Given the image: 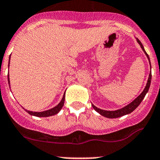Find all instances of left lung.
Here are the masks:
<instances>
[{
  "mask_svg": "<svg viewBox=\"0 0 160 160\" xmlns=\"http://www.w3.org/2000/svg\"><path fill=\"white\" fill-rule=\"evenodd\" d=\"M136 39H137L138 43L140 45V47H141V48L142 49V51H143V52L145 53V55H147V59H148V60H149L150 66H151V62H150L149 55H147V52H146L145 49H144L143 46H142L141 42H140L138 38H136ZM151 73H150L149 77H148V80H147V84H146V87L144 88L143 91L142 92L141 94L136 97L134 101H131L130 104H128V105H126V106L122 107V109H117V110H105V109H99V108H97V107L95 106L93 104H92V108L97 111V113H99L100 114L102 115V116L105 117V118H120V117L124 116V115L129 114V113H132V112H133V111H134V109H135L136 108L140 105L142 101L143 100L146 94L147 93V92H148V90H149L150 85H151Z\"/></svg>",
  "mask_w": 160,
  "mask_h": 160,
  "instance_id": "left-lung-1",
  "label": "left lung"
}]
</instances>
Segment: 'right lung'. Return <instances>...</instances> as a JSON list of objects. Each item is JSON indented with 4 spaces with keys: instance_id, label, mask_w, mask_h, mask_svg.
I'll list each match as a JSON object with an SVG mask.
<instances>
[{
    "instance_id": "right-lung-1",
    "label": "right lung",
    "mask_w": 160,
    "mask_h": 160,
    "mask_svg": "<svg viewBox=\"0 0 160 160\" xmlns=\"http://www.w3.org/2000/svg\"><path fill=\"white\" fill-rule=\"evenodd\" d=\"M9 62H10V56H9ZM8 82H9V88H10V84H9V76L8 75ZM64 100H65V92L63 96V98L60 101L58 105L56 106H55L52 109H47V110L42 111V112H33V111H30L27 110V109H25L24 108L23 109L29 113V114L32 115V116H35V117H39V118H44V117H50V116H53V115L57 114V113H59V111L61 110V109L63 108V105H64Z\"/></svg>"
}]
</instances>
